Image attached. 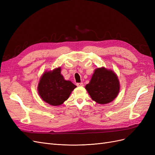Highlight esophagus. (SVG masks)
Instances as JSON below:
<instances>
[{
    "mask_svg": "<svg viewBox=\"0 0 155 155\" xmlns=\"http://www.w3.org/2000/svg\"><path fill=\"white\" fill-rule=\"evenodd\" d=\"M78 87H83V83H78L76 84Z\"/></svg>",
    "mask_w": 155,
    "mask_h": 155,
    "instance_id": "34e87169",
    "label": "esophagus"
}]
</instances>
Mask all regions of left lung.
Returning <instances> with one entry per match:
<instances>
[{"label":"left lung","instance_id":"1","mask_svg":"<svg viewBox=\"0 0 155 155\" xmlns=\"http://www.w3.org/2000/svg\"><path fill=\"white\" fill-rule=\"evenodd\" d=\"M85 88L93 101L99 104H107L118 95L120 84L113 70L101 67L96 68Z\"/></svg>","mask_w":155,"mask_h":155}]
</instances>
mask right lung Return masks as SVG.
<instances>
[{
  "label": "right lung",
  "mask_w": 155,
  "mask_h": 155,
  "mask_svg": "<svg viewBox=\"0 0 155 155\" xmlns=\"http://www.w3.org/2000/svg\"><path fill=\"white\" fill-rule=\"evenodd\" d=\"M61 68L58 67L45 71L37 86V91L41 99L50 105H62L77 87L70 81L65 80L61 74Z\"/></svg>",
  "instance_id": "right-lung-1"
}]
</instances>
